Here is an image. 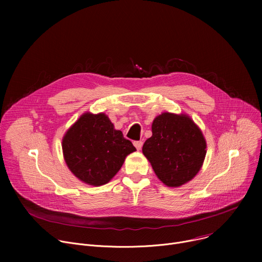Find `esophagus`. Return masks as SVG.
<instances>
[{"label":"esophagus","instance_id":"esophagus-1","mask_svg":"<svg viewBox=\"0 0 262 262\" xmlns=\"http://www.w3.org/2000/svg\"><path fill=\"white\" fill-rule=\"evenodd\" d=\"M134 145H135V147L137 148V150H141V148H142V146H143V142H142V141H135V142H134Z\"/></svg>","mask_w":262,"mask_h":262}]
</instances>
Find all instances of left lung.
Instances as JSON below:
<instances>
[{"label":"left lung","mask_w":262,"mask_h":262,"mask_svg":"<svg viewBox=\"0 0 262 262\" xmlns=\"http://www.w3.org/2000/svg\"><path fill=\"white\" fill-rule=\"evenodd\" d=\"M151 130L142 151L159 179L171 188L192 180L206 155V141L197 124L185 114L165 112L155 118Z\"/></svg>","instance_id":"8db88e82"}]
</instances>
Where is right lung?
Here are the masks:
<instances>
[{
    "label": "right lung",
    "instance_id": "1",
    "mask_svg": "<svg viewBox=\"0 0 262 262\" xmlns=\"http://www.w3.org/2000/svg\"><path fill=\"white\" fill-rule=\"evenodd\" d=\"M62 149L73 175L94 186L107 183L125 158L136 151L133 143L103 113L83 114L64 135Z\"/></svg>",
    "mask_w": 262,
    "mask_h": 262
}]
</instances>
